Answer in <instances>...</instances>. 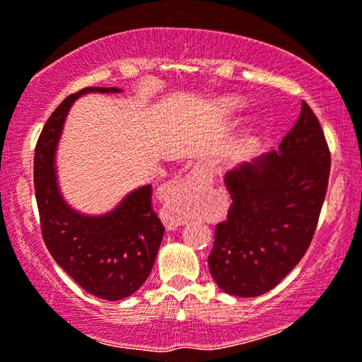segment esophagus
I'll list each match as a JSON object with an SVG mask.
<instances>
[{
  "mask_svg": "<svg viewBox=\"0 0 362 362\" xmlns=\"http://www.w3.org/2000/svg\"><path fill=\"white\" fill-rule=\"evenodd\" d=\"M212 181V173L209 170V166L207 165H197L194 166V170H192L189 175H187V177L185 181L181 182H175V185L170 186V189L173 187V189H176L182 192L185 189H196V187H206L209 186ZM166 227L170 230H175L176 227L182 226V221L181 219H175V216L171 214V212H166Z\"/></svg>",
  "mask_w": 362,
  "mask_h": 362,
  "instance_id": "34e87169",
  "label": "esophagus"
}]
</instances>
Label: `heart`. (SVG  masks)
<instances>
[{"label": "heart", "mask_w": 362, "mask_h": 362, "mask_svg": "<svg viewBox=\"0 0 362 362\" xmlns=\"http://www.w3.org/2000/svg\"><path fill=\"white\" fill-rule=\"evenodd\" d=\"M229 103H230V105H237V103H239V102H237V100H229Z\"/></svg>", "instance_id": "1"}]
</instances>
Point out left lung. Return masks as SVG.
I'll use <instances>...</instances> for the list:
<instances>
[{
    "mask_svg": "<svg viewBox=\"0 0 362 362\" xmlns=\"http://www.w3.org/2000/svg\"><path fill=\"white\" fill-rule=\"evenodd\" d=\"M331 156L308 103L270 151L226 175L232 206L216 227L209 270L221 290L259 296L293 270L308 250L328 187Z\"/></svg>",
    "mask_w": 362,
    "mask_h": 362,
    "instance_id": "8db88e82",
    "label": "left lung"
}]
</instances>
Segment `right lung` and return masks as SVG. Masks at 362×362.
I'll list each match as a JSON object with an SVG mask.
<instances>
[{
  "instance_id": "add662e5",
  "label": "right lung",
  "mask_w": 362,
  "mask_h": 362,
  "mask_svg": "<svg viewBox=\"0 0 362 362\" xmlns=\"http://www.w3.org/2000/svg\"><path fill=\"white\" fill-rule=\"evenodd\" d=\"M120 93L115 87H87L72 93L44 125L34 151V189L41 230L52 259L87 293L122 300L150 275L165 227L151 209V185L136 187L110 212L82 214L67 204L57 181L56 151L67 112L86 93Z\"/></svg>"
}]
</instances>
